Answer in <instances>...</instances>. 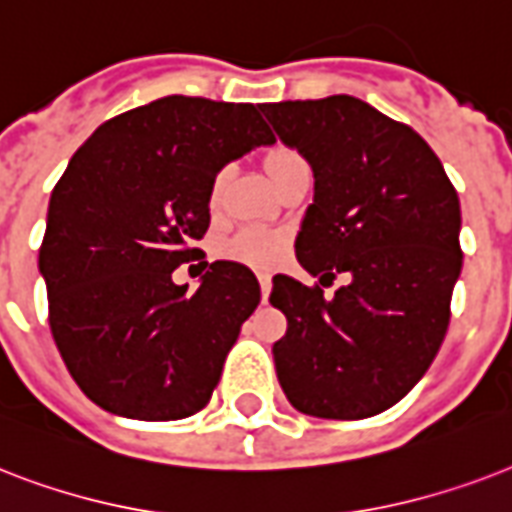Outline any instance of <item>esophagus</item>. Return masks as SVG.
<instances>
[{
  "label": "esophagus",
  "mask_w": 512,
  "mask_h": 512,
  "mask_svg": "<svg viewBox=\"0 0 512 512\" xmlns=\"http://www.w3.org/2000/svg\"><path fill=\"white\" fill-rule=\"evenodd\" d=\"M259 285H261V299L267 301L269 291H272V277L267 272H259Z\"/></svg>",
  "instance_id": "obj_1"
}]
</instances>
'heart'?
Masks as SVG:
<instances>
[{"mask_svg":"<svg viewBox=\"0 0 512 512\" xmlns=\"http://www.w3.org/2000/svg\"><path fill=\"white\" fill-rule=\"evenodd\" d=\"M296 162H304L296 149H288V146H277L267 154V170L272 178H280L288 168H293ZM229 170H219L216 178H213V202L221 197V189L227 184ZM285 248H288V240H285L283 232H275V229L267 227H245L240 229L232 240L227 243V256L229 259L240 261V264H248V267L267 269L272 264L283 259Z\"/></svg>","mask_w":512,"mask_h":512,"instance_id":"1","label":"heart"}]
</instances>
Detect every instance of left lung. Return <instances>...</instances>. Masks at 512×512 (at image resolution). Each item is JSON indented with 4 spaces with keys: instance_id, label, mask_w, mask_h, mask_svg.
<instances>
[{
    "instance_id": "left-lung-1",
    "label": "left lung",
    "mask_w": 512,
    "mask_h": 512,
    "mask_svg": "<svg viewBox=\"0 0 512 512\" xmlns=\"http://www.w3.org/2000/svg\"><path fill=\"white\" fill-rule=\"evenodd\" d=\"M315 170L296 259L320 283L272 277L280 387L301 414L366 419L425 376L451 320L462 269L459 197L417 130L352 95L261 104ZM336 274L348 285L328 300Z\"/></svg>"
}]
</instances>
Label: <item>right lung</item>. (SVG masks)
I'll use <instances>...</instances> for the list:
<instances>
[{
    "label": "right lung",
    "instance_id": "1",
    "mask_svg": "<svg viewBox=\"0 0 512 512\" xmlns=\"http://www.w3.org/2000/svg\"><path fill=\"white\" fill-rule=\"evenodd\" d=\"M259 109L189 95L138 106L95 130L55 184L39 248L47 320L71 379L112 414L168 422L208 406L259 307L237 261H213L194 293L173 283L211 227L216 173L275 144Z\"/></svg>",
    "mask_w": 512,
    "mask_h": 512
}]
</instances>
